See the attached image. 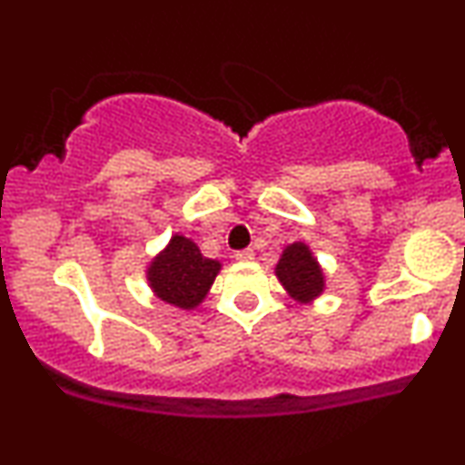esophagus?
Instances as JSON below:
<instances>
[{
  "label": "esophagus",
  "instance_id": "1",
  "mask_svg": "<svg viewBox=\"0 0 465 465\" xmlns=\"http://www.w3.org/2000/svg\"><path fill=\"white\" fill-rule=\"evenodd\" d=\"M233 257H236L238 262H251L255 257V253L251 249H242V251H236V253H233Z\"/></svg>",
  "mask_w": 465,
  "mask_h": 465
}]
</instances>
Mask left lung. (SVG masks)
Segmentation results:
<instances>
[{"label": "left lung", "instance_id": "1", "mask_svg": "<svg viewBox=\"0 0 465 465\" xmlns=\"http://www.w3.org/2000/svg\"><path fill=\"white\" fill-rule=\"evenodd\" d=\"M275 275L290 299L296 303H314L327 288L324 271L307 242H292L283 247L279 262L275 264Z\"/></svg>", "mask_w": 465, "mask_h": 465}]
</instances>
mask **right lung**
<instances>
[{"label":"right lung","instance_id":"add662e5","mask_svg":"<svg viewBox=\"0 0 465 465\" xmlns=\"http://www.w3.org/2000/svg\"><path fill=\"white\" fill-rule=\"evenodd\" d=\"M223 264L201 253L199 244L183 233H173L169 244L151 257L144 277L155 299L179 310L203 303Z\"/></svg>","mask_w":465,"mask_h":465}]
</instances>
